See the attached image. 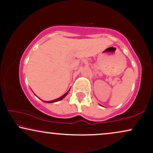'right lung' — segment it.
I'll return each instance as SVG.
<instances>
[{"label": "right lung", "instance_id": "obj_1", "mask_svg": "<svg viewBox=\"0 0 153 153\" xmlns=\"http://www.w3.org/2000/svg\"><path fill=\"white\" fill-rule=\"evenodd\" d=\"M69 91H70V90H69V91L67 92V93H65V94H64L63 95H62L61 97H60L59 98H57V99H56V100H51V101H43V102H47V103H53V102H58V101H60V100H62L63 99V98L65 97V96L68 95V93H69Z\"/></svg>", "mask_w": 153, "mask_h": 153}]
</instances>
